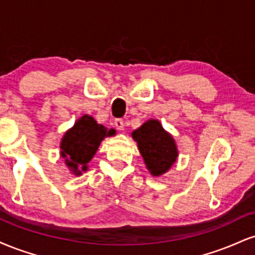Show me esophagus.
Returning <instances> with one entry per match:
<instances>
[{
	"mask_svg": "<svg viewBox=\"0 0 255 255\" xmlns=\"http://www.w3.org/2000/svg\"><path fill=\"white\" fill-rule=\"evenodd\" d=\"M114 125H115L116 129H118V130H124L125 122H124V120H122V119H116L115 122H114Z\"/></svg>",
	"mask_w": 255,
	"mask_h": 255,
	"instance_id": "1",
	"label": "esophagus"
}]
</instances>
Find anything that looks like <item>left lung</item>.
I'll return each mask as SVG.
<instances>
[{"label":"left lung","instance_id":"obj_1","mask_svg":"<svg viewBox=\"0 0 255 255\" xmlns=\"http://www.w3.org/2000/svg\"><path fill=\"white\" fill-rule=\"evenodd\" d=\"M145 164L153 176H159L170 169L177 158L174 139L163 129L157 120H150L133 131Z\"/></svg>","mask_w":255,"mask_h":255}]
</instances>
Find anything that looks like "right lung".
I'll return each instance as SVG.
<instances>
[{
  "label": "right lung",
  "instance_id": "1",
  "mask_svg": "<svg viewBox=\"0 0 255 255\" xmlns=\"http://www.w3.org/2000/svg\"><path fill=\"white\" fill-rule=\"evenodd\" d=\"M114 134V129L108 130L93 118L85 115L64 134L61 142V156L74 174L80 175L87 169V163L95 156L102 140Z\"/></svg>",
  "mask_w": 255,
  "mask_h": 255
}]
</instances>
